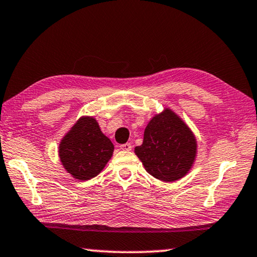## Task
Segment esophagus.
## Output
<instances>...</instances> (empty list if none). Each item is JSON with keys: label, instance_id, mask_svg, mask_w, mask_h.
Here are the masks:
<instances>
[{"label": "esophagus", "instance_id": "esophagus-1", "mask_svg": "<svg viewBox=\"0 0 257 257\" xmlns=\"http://www.w3.org/2000/svg\"><path fill=\"white\" fill-rule=\"evenodd\" d=\"M120 150L121 151H131L132 150V145L126 143V144H122L120 145Z\"/></svg>", "mask_w": 257, "mask_h": 257}]
</instances>
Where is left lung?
Segmentation results:
<instances>
[{"instance_id":"8db88e82","label":"left lung","mask_w":257,"mask_h":257,"mask_svg":"<svg viewBox=\"0 0 257 257\" xmlns=\"http://www.w3.org/2000/svg\"><path fill=\"white\" fill-rule=\"evenodd\" d=\"M135 153L152 176L175 182L191 169L197 141L188 125L167 107L148 122L143 145L135 148Z\"/></svg>"}]
</instances>
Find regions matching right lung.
<instances>
[{"label":"right lung","mask_w":257,"mask_h":257,"mask_svg":"<svg viewBox=\"0 0 257 257\" xmlns=\"http://www.w3.org/2000/svg\"><path fill=\"white\" fill-rule=\"evenodd\" d=\"M113 144L104 136L94 117H81L59 145V158L74 178L87 181L102 172L113 153Z\"/></svg>","instance_id":"add662e5"}]
</instances>
